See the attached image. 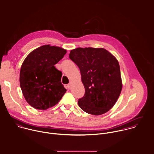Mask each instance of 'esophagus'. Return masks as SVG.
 <instances>
[{
    "mask_svg": "<svg viewBox=\"0 0 154 154\" xmlns=\"http://www.w3.org/2000/svg\"><path fill=\"white\" fill-rule=\"evenodd\" d=\"M72 81H70V82H69V84L67 85V87L69 88H70L71 86H72Z\"/></svg>",
    "mask_w": 154,
    "mask_h": 154,
    "instance_id": "1",
    "label": "esophagus"
}]
</instances>
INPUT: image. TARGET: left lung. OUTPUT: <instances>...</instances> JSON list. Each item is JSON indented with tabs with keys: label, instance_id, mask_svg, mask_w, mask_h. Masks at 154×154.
Instances as JSON below:
<instances>
[{
	"label": "left lung",
	"instance_id": "obj_1",
	"mask_svg": "<svg viewBox=\"0 0 154 154\" xmlns=\"http://www.w3.org/2000/svg\"><path fill=\"white\" fill-rule=\"evenodd\" d=\"M69 58L79 67L85 88L79 99V107L98 116L109 111L117 102L122 89L120 66L117 59L103 48L78 47Z\"/></svg>",
	"mask_w": 154,
	"mask_h": 154
}]
</instances>
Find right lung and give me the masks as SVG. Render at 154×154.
I'll list each match as a JSON object with an SVG mask.
<instances>
[{
  "label": "right lung",
  "instance_id": "1",
  "mask_svg": "<svg viewBox=\"0 0 154 154\" xmlns=\"http://www.w3.org/2000/svg\"><path fill=\"white\" fill-rule=\"evenodd\" d=\"M67 51L57 46L44 45L32 51L22 63L20 83L26 102L37 110L56 105L66 89L61 82L62 73L54 65Z\"/></svg>",
  "mask_w": 154,
  "mask_h": 154
}]
</instances>
